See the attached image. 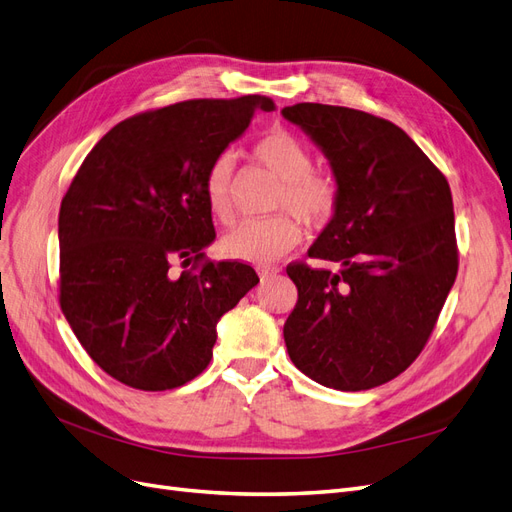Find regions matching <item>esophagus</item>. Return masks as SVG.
I'll list each match as a JSON object with an SVG mask.
<instances>
[{"instance_id":"esophagus-1","label":"esophagus","mask_w":512,"mask_h":512,"mask_svg":"<svg viewBox=\"0 0 512 512\" xmlns=\"http://www.w3.org/2000/svg\"><path fill=\"white\" fill-rule=\"evenodd\" d=\"M278 272H280L278 268H270V266H261V268H257V274H259L261 282H263V280H270V278H274Z\"/></svg>"}]
</instances>
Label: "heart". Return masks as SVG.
<instances>
[{
    "label": "heart",
    "mask_w": 512,
    "mask_h": 512,
    "mask_svg": "<svg viewBox=\"0 0 512 512\" xmlns=\"http://www.w3.org/2000/svg\"><path fill=\"white\" fill-rule=\"evenodd\" d=\"M253 156L282 181L274 211L291 213L314 230L331 223L339 206V183L329 170L312 168V154L306 143L276 128L255 143ZM232 175L234 156L230 151L219 154L204 175V200L219 221L232 217ZM299 238V223L289 215H276L236 223L219 246L230 259L270 263L289 253Z\"/></svg>",
    "instance_id": "b5f03b06"
}]
</instances>
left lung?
Segmentation results:
<instances>
[{
    "label": "left lung",
    "instance_id": "obj_1",
    "mask_svg": "<svg viewBox=\"0 0 512 512\" xmlns=\"http://www.w3.org/2000/svg\"><path fill=\"white\" fill-rule=\"evenodd\" d=\"M282 116L329 160L337 213L291 263L297 304L285 323L293 365L335 390H369L403 373L437 325L458 274L451 189L403 128L371 113L297 103Z\"/></svg>",
    "mask_w": 512,
    "mask_h": 512
}]
</instances>
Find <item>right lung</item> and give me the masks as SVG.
Wrapping results in <instances>:
<instances>
[{"mask_svg": "<svg viewBox=\"0 0 512 512\" xmlns=\"http://www.w3.org/2000/svg\"><path fill=\"white\" fill-rule=\"evenodd\" d=\"M274 101L249 94L145 111L113 126L59 213L61 310L88 356L137 390H173L213 358L219 318L257 282L240 261H202L215 240L204 175ZM192 265L179 277L172 263Z\"/></svg>", "mask_w": 512, "mask_h": 512, "instance_id": "add662e5", "label": "right lung"}]
</instances>
